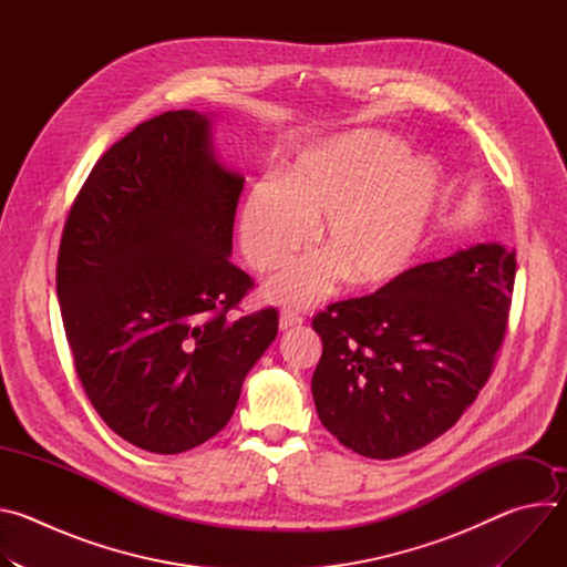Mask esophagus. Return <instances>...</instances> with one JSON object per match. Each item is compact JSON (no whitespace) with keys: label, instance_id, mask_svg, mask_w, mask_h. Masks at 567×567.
Listing matches in <instances>:
<instances>
[{"label":"esophagus","instance_id":"esophagus-1","mask_svg":"<svg viewBox=\"0 0 567 567\" xmlns=\"http://www.w3.org/2000/svg\"><path fill=\"white\" fill-rule=\"evenodd\" d=\"M302 326V316L291 311V309H282L280 313V330H291V328H300Z\"/></svg>","mask_w":567,"mask_h":567}]
</instances>
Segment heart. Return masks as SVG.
Returning a JSON list of instances; mask_svg holds the SVG:
<instances>
[{
    "instance_id": "obj_1",
    "label": "heart",
    "mask_w": 567,
    "mask_h": 567,
    "mask_svg": "<svg viewBox=\"0 0 567 567\" xmlns=\"http://www.w3.org/2000/svg\"><path fill=\"white\" fill-rule=\"evenodd\" d=\"M437 197V173L426 158L381 132H352L302 152L258 184L241 208L239 241L262 274L287 267L311 239L319 219L320 251L269 285V296L305 307L346 274L354 287L396 278L413 262Z\"/></svg>"
}]
</instances>
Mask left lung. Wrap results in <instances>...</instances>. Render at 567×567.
Here are the masks:
<instances>
[{"instance_id":"left-lung-1","label":"left lung","mask_w":567,"mask_h":567,"mask_svg":"<svg viewBox=\"0 0 567 567\" xmlns=\"http://www.w3.org/2000/svg\"><path fill=\"white\" fill-rule=\"evenodd\" d=\"M514 278L516 251L477 245L318 311L311 392L322 426L372 460L446 433L492 377Z\"/></svg>"}]
</instances>
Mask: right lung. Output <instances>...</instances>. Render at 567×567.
Masks as SVG:
<instances>
[{"instance_id":"1","label":"right lung","mask_w":567,"mask_h":567,"mask_svg":"<svg viewBox=\"0 0 567 567\" xmlns=\"http://www.w3.org/2000/svg\"><path fill=\"white\" fill-rule=\"evenodd\" d=\"M245 177L219 166L208 118L138 123L66 215L55 289L75 374L103 422L150 453L219 433L278 334V309L233 318L254 278L228 256Z\"/></svg>"}]
</instances>
